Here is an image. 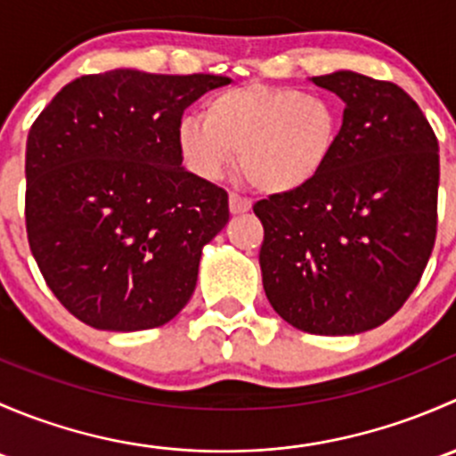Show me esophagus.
I'll use <instances>...</instances> for the list:
<instances>
[{
    "instance_id": "34e87169",
    "label": "esophagus",
    "mask_w": 456,
    "mask_h": 456,
    "mask_svg": "<svg viewBox=\"0 0 456 456\" xmlns=\"http://www.w3.org/2000/svg\"><path fill=\"white\" fill-rule=\"evenodd\" d=\"M229 209H232V214H245L251 209V202L240 194H229Z\"/></svg>"
}]
</instances>
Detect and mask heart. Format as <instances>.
<instances>
[{
  "label": "heart",
  "instance_id": "1",
  "mask_svg": "<svg viewBox=\"0 0 456 456\" xmlns=\"http://www.w3.org/2000/svg\"><path fill=\"white\" fill-rule=\"evenodd\" d=\"M339 130L342 117L329 96L247 84L211 96L202 118H183L178 150L202 178H218L238 154V169L254 190L289 194L324 169Z\"/></svg>",
  "mask_w": 456,
  "mask_h": 456
}]
</instances>
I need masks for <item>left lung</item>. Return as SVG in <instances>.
I'll use <instances>...</instances> for the list:
<instances>
[{
    "label": "left lung",
    "instance_id": "8db88e82",
    "mask_svg": "<svg viewBox=\"0 0 456 456\" xmlns=\"http://www.w3.org/2000/svg\"><path fill=\"white\" fill-rule=\"evenodd\" d=\"M314 84L346 103L339 141L314 181L254 205L262 284L296 329L355 335L419 284L436 238L439 142L393 81L342 70Z\"/></svg>",
    "mask_w": 456,
    "mask_h": 456
}]
</instances>
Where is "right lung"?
<instances>
[{"label": "right lung", "instance_id": "right-lung-1", "mask_svg": "<svg viewBox=\"0 0 456 456\" xmlns=\"http://www.w3.org/2000/svg\"><path fill=\"white\" fill-rule=\"evenodd\" d=\"M216 75L112 70L70 81L26 141V233L77 320L101 330L163 326L190 302L202 247L229 196L181 167L183 112Z\"/></svg>", "mask_w": 456, "mask_h": 456}]
</instances>
